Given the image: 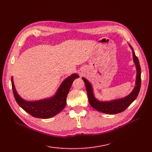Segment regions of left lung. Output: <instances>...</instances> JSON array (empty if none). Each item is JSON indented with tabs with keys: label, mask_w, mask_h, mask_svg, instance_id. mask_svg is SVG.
Masks as SVG:
<instances>
[{
	"label": "left lung",
	"mask_w": 152,
	"mask_h": 152,
	"mask_svg": "<svg viewBox=\"0 0 152 152\" xmlns=\"http://www.w3.org/2000/svg\"><path fill=\"white\" fill-rule=\"evenodd\" d=\"M129 46L132 50L133 59L135 64L136 69H137L135 86L129 95L124 97L123 98L112 100L110 101V102H100L94 97V93H93V88L91 83L86 78H85L83 77H82L85 84V87H86L89 103L96 110L108 114H118L126 110V108L128 106H130V104L137 98L140 91V88H141V67H140L139 60L137 57L135 56L133 48H132L130 45H129Z\"/></svg>",
	"instance_id": "left-lung-1"
}]
</instances>
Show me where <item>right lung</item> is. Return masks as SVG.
Returning <instances> with one entry per match:
<instances>
[{
	"mask_svg": "<svg viewBox=\"0 0 152 152\" xmlns=\"http://www.w3.org/2000/svg\"><path fill=\"white\" fill-rule=\"evenodd\" d=\"M77 77L79 76L77 74H72L61 83L54 96L35 102H27L17 94L13 77H11V85L15 99L19 106L34 118L48 119L56 115L65 108L69 91L73 81Z\"/></svg>",
	"mask_w": 152,
	"mask_h": 152,
	"instance_id": "add662e5",
	"label": "right lung"
}]
</instances>
